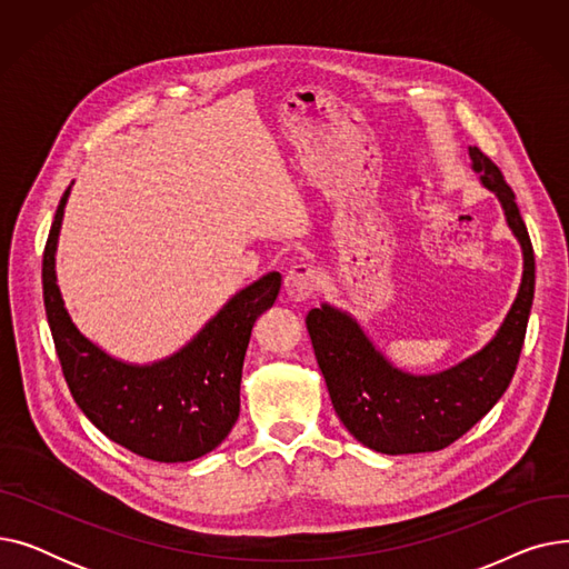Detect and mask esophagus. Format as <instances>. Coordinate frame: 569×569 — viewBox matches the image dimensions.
Wrapping results in <instances>:
<instances>
[{
  "label": "esophagus",
  "mask_w": 569,
  "mask_h": 569,
  "mask_svg": "<svg viewBox=\"0 0 569 569\" xmlns=\"http://www.w3.org/2000/svg\"><path fill=\"white\" fill-rule=\"evenodd\" d=\"M318 286H320V277L316 272V267L309 262L292 264L290 272L283 279V288L292 302L309 300L311 295H316Z\"/></svg>",
  "instance_id": "1"
}]
</instances>
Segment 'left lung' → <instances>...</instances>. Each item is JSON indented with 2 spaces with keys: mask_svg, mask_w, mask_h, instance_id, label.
Wrapping results in <instances>:
<instances>
[{
  "mask_svg": "<svg viewBox=\"0 0 569 569\" xmlns=\"http://www.w3.org/2000/svg\"><path fill=\"white\" fill-rule=\"evenodd\" d=\"M472 168L502 202L507 223L523 249L517 300L493 341L470 360L436 376L395 369L350 316L322 305L307 316L318 367L343 427L382 455L438 452L459 440L496 406L510 385L526 339L535 295V253L512 187L500 168L470 147Z\"/></svg>",
  "mask_w": 569,
  "mask_h": 569,
  "instance_id": "8db88e82",
  "label": "left lung"
}]
</instances>
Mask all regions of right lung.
I'll use <instances>...</instances> for the list:
<instances>
[{
  "mask_svg": "<svg viewBox=\"0 0 569 569\" xmlns=\"http://www.w3.org/2000/svg\"><path fill=\"white\" fill-rule=\"evenodd\" d=\"M71 189V187H69ZM69 189L43 249V305L71 397L101 433L133 455L179 463L226 440L239 417V382L256 318L272 307L281 274L239 290L177 355L149 367L112 360L71 322L54 277V249Z\"/></svg>",
  "mask_w": 569,
  "mask_h": 569,
  "instance_id": "right-lung-1",
  "label": "right lung"
}]
</instances>
